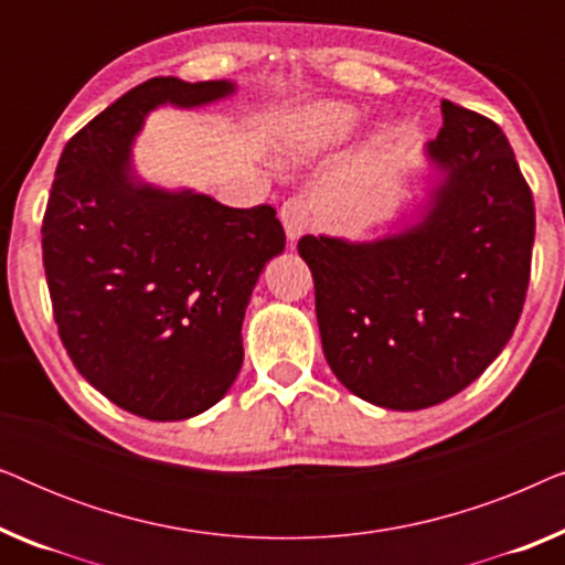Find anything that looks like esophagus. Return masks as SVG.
Returning <instances> with one entry per match:
<instances>
[{
	"label": "esophagus",
	"mask_w": 565,
	"mask_h": 565,
	"mask_svg": "<svg viewBox=\"0 0 565 565\" xmlns=\"http://www.w3.org/2000/svg\"><path fill=\"white\" fill-rule=\"evenodd\" d=\"M280 221H282L285 234H288L290 242H298V238L308 231V226H311V215H308L306 200L303 198L285 200L280 207Z\"/></svg>",
	"instance_id": "1"
}]
</instances>
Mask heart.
Wrapping results in <instances>:
<instances>
[{
    "label": "heart",
    "instance_id": "b5f03b06",
    "mask_svg": "<svg viewBox=\"0 0 565 565\" xmlns=\"http://www.w3.org/2000/svg\"><path fill=\"white\" fill-rule=\"evenodd\" d=\"M358 122V113L350 105L342 103H316L300 110L296 118L285 128V146L292 153L308 157L327 146H334L337 141L350 134Z\"/></svg>",
    "mask_w": 565,
    "mask_h": 565
}]
</instances>
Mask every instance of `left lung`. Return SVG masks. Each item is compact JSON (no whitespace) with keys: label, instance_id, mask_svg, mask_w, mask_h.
Here are the masks:
<instances>
[{"label":"left lung","instance_id":"8db88e82","mask_svg":"<svg viewBox=\"0 0 565 565\" xmlns=\"http://www.w3.org/2000/svg\"><path fill=\"white\" fill-rule=\"evenodd\" d=\"M429 153L447 182L422 223L373 244L303 236L329 367L354 396L416 412L476 381L530 285L535 203L497 122L443 99Z\"/></svg>","mask_w":565,"mask_h":565}]
</instances>
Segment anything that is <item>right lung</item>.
Masks as SVG:
<instances>
[{
	"instance_id": "1",
	"label": "right lung",
	"mask_w": 565,
	"mask_h": 565,
	"mask_svg": "<svg viewBox=\"0 0 565 565\" xmlns=\"http://www.w3.org/2000/svg\"><path fill=\"white\" fill-rule=\"evenodd\" d=\"M228 82L153 76L68 138L43 215L53 319L82 377L126 412L188 419L236 381L242 321L267 259L285 249L273 205L136 188L128 149L161 103L203 105Z\"/></svg>"
}]
</instances>
